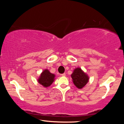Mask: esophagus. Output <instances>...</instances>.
<instances>
[{
  "label": "esophagus",
  "mask_w": 124,
  "mask_h": 124,
  "mask_svg": "<svg viewBox=\"0 0 124 124\" xmlns=\"http://www.w3.org/2000/svg\"><path fill=\"white\" fill-rule=\"evenodd\" d=\"M61 75H62V76H63V77L66 76V73H63V74H61Z\"/></svg>",
  "instance_id": "esophagus-1"
}]
</instances>
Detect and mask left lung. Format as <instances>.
<instances>
[{
	"instance_id": "8db88e82",
	"label": "left lung",
	"mask_w": 124,
	"mask_h": 124,
	"mask_svg": "<svg viewBox=\"0 0 124 124\" xmlns=\"http://www.w3.org/2000/svg\"><path fill=\"white\" fill-rule=\"evenodd\" d=\"M73 82L78 89H82L88 83L89 77L80 68H77L71 75Z\"/></svg>"
}]
</instances>
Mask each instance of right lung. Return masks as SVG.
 <instances>
[{"label":"right lung","mask_w":124,"mask_h":124,"mask_svg":"<svg viewBox=\"0 0 124 124\" xmlns=\"http://www.w3.org/2000/svg\"><path fill=\"white\" fill-rule=\"evenodd\" d=\"M54 77H55V75L51 73L49 70L46 69L41 73L40 76L38 79V81L44 87H47L50 86L54 82Z\"/></svg>","instance_id":"right-lung-1"}]
</instances>
